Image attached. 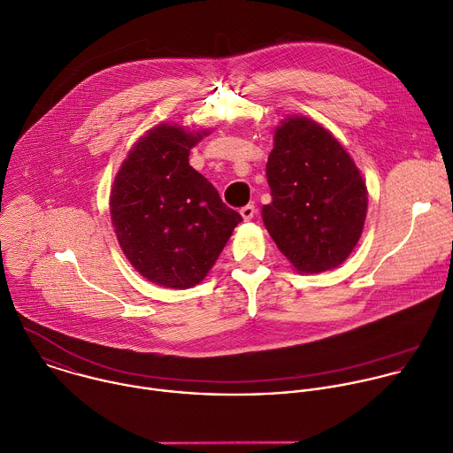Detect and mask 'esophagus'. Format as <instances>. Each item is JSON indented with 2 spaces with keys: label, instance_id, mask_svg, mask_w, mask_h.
I'll return each instance as SVG.
<instances>
[{
  "label": "esophagus",
  "instance_id": "obj_1",
  "mask_svg": "<svg viewBox=\"0 0 453 453\" xmlns=\"http://www.w3.org/2000/svg\"><path fill=\"white\" fill-rule=\"evenodd\" d=\"M240 215L243 217V220H252L254 219V215H256V206L254 204H247V206H243L242 210H240Z\"/></svg>",
  "mask_w": 453,
  "mask_h": 453
}]
</instances>
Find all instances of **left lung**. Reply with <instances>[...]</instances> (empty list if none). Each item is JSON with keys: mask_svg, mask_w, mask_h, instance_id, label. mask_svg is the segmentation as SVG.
<instances>
[{"mask_svg": "<svg viewBox=\"0 0 453 453\" xmlns=\"http://www.w3.org/2000/svg\"><path fill=\"white\" fill-rule=\"evenodd\" d=\"M272 203L261 208L266 231L300 273L340 266L357 245L368 210L361 171L342 142L304 115L273 131L266 162Z\"/></svg>", "mask_w": 453, "mask_h": 453, "instance_id": "8db88e82", "label": "left lung"}]
</instances>
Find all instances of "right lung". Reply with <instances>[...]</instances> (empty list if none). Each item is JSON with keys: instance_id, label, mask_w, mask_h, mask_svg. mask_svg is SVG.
Masks as SVG:
<instances>
[{"instance_id": "1", "label": "right lung", "mask_w": 453, "mask_h": 453, "mask_svg": "<svg viewBox=\"0 0 453 453\" xmlns=\"http://www.w3.org/2000/svg\"><path fill=\"white\" fill-rule=\"evenodd\" d=\"M210 129L164 122L142 134L110 192L113 231L133 268L164 288L199 284L242 222L190 164V149Z\"/></svg>"}]
</instances>
